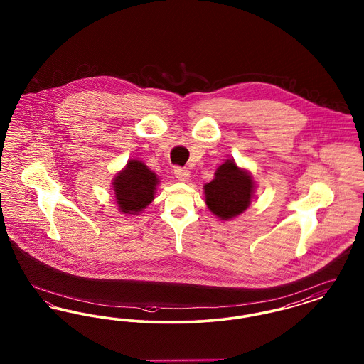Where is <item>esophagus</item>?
Instances as JSON below:
<instances>
[{
    "mask_svg": "<svg viewBox=\"0 0 364 364\" xmlns=\"http://www.w3.org/2000/svg\"><path fill=\"white\" fill-rule=\"evenodd\" d=\"M174 176H176V178H177L178 181L186 183V181H188V178H190V171L183 169V168H176V169H174Z\"/></svg>",
    "mask_w": 364,
    "mask_h": 364,
    "instance_id": "1",
    "label": "esophagus"
}]
</instances>
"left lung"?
Returning a JSON list of instances; mask_svg holds the SVG:
<instances>
[{
    "mask_svg": "<svg viewBox=\"0 0 364 364\" xmlns=\"http://www.w3.org/2000/svg\"><path fill=\"white\" fill-rule=\"evenodd\" d=\"M255 181L248 171L239 168L235 159H226L214 173V178L203 186L208 210L223 221H229L250 208Z\"/></svg>",
    "mask_w": 364,
    "mask_h": 364,
    "instance_id": "8db88e82",
    "label": "left lung"
}]
</instances>
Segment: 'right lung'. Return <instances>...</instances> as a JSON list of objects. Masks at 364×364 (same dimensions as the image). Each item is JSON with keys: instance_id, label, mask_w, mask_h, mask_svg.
<instances>
[{"instance_id": "obj_1", "label": "right lung", "mask_w": 364, "mask_h": 364, "mask_svg": "<svg viewBox=\"0 0 364 364\" xmlns=\"http://www.w3.org/2000/svg\"><path fill=\"white\" fill-rule=\"evenodd\" d=\"M158 184V176L143 161L129 159L112 180L119 211L125 215H139L154 200Z\"/></svg>"}]
</instances>
